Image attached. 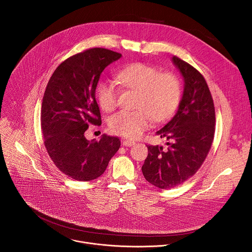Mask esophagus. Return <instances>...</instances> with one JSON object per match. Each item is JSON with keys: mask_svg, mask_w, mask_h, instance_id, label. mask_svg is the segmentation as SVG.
<instances>
[{"mask_svg": "<svg viewBox=\"0 0 252 252\" xmlns=\"http://www.w3.org/2000/svg\"><path fill=\"white\" fill-rule=\"evenodd\" d=\"M133 145H135V142L133 140H130V139L123 140V146L125 147H132Z\"/></svg>", "mask_w": 252, "mask_h": 252, "instance_id": "1", "label": "esophagus"}]
</instances>
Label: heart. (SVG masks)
Masks as SVG:
<instances>
[{
  "instance_id": "b5f03b06",
  "label": "heart",
  "mask_w": 252,
  "mask_h": 252,
  "mask_svg": "<svg viewBox=\"0 0 252 252\" xmlns=\"http://www.w3.org/2000/svg\"><path fill=\"white\" fill-rule=\"evenodd\" d=\"M123 88L138 93L135 111H122L110 119L112 132L136 138L147 130L153 120L160 123L169 119L181 98V84L169 73L159 70L147 63H135L121 69L116 76ZM119 91L110 81H101L96 86V98L101 110L109 113L118 104Z\"/></svg>"
}]
</instances>
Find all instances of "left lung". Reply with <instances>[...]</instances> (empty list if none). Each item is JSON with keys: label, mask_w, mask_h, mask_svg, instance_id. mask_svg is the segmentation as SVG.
Instances as JSON below:
<instances>
[{"label": "left lung", "mask_w": 252, "mask_h": 252, "mask_svg": "<svg viewBox=\"0 0 252 252\" xmlns=\"http://www.w3.org/2000/svg\"><path fill=\"white\" fill-rule=\"evenodd\" d=\"M172 63L181 71L185 87L174 117L157 134L166 148L148 146L142 174L153 186L171 189L185 183L201 166L214 136L215 112L208 86L199 71L177 57Z\"/></svg>", "instance_id": "obj_1"}]
</instances>
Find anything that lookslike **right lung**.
Wrapping results in <instances>:
<instances>
[{"instance_id": "right-lung-1", "label": "right lung", "mask_w": 252, "mask_h": 252, "mask_svg": "<svg viewBox=\"0 0 252 252\" xmlns=\"http://www.w3.org/2000/svg\"><path fill=\"white\" fill-rule=\"evenodd\" d=\"M122 55L94 48L63 62L51 77L42 103L45 146L55 165L75 181L100 176L121 147L119 137L88 140L89 125L100 126L95 89L102 70Z\"/></svg>"}]
</instances>
